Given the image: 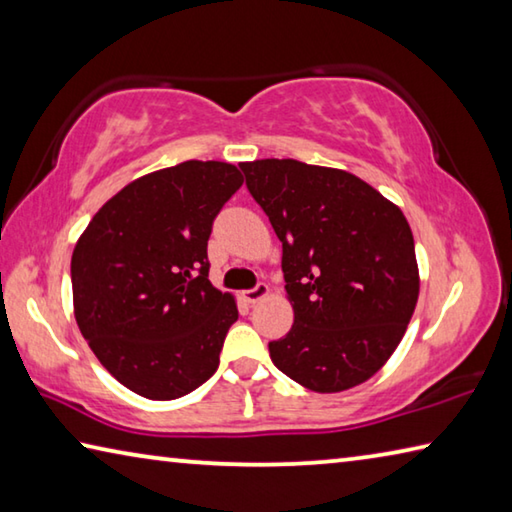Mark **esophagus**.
Segmentation results:
<instances>
[{
    "label": "esophagus",
    "instance_id": "1",
    "mask_svg": "<svg viewBox=\"0 0 512 512\" xmlns=\"http://www.w3.org/2000/svg\"><path fill=\"white\" fill-rule=\"evenodd\" d=\"M241 296H244V300L248 302V305H255V302H259V300H262V298H266V296H268V284L259 282L257 287H253V289L244 291V293H241Z\"/></svg>",
    "mask_w": 512,
    "mask_h": 512
}]
</instances>
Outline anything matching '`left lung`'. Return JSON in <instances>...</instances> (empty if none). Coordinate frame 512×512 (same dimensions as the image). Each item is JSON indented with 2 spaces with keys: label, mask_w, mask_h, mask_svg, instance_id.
<instances>
[{
  "label": "left lung",
  "mask_w": 512,
  "mask_h": 512,
  "mask_svg": "<svg viewBox=\"0 0 512 512\" xmlns=\"http://www.w3.org/2000/svg\"><path fill=\"white\" fill-rule=\"evenodd\" d=\"M239 167L282 241L293 325L268 343L273 363L316 393L363 384L391 359L418 302L409 221L348 171L275 158Z\"/></svg>",
  "instance_id": "8db88e82"
}]
</instances>
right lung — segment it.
Returning a JSON list of instances; mask_svg holds the SVG:
<instances>
[{"label": "right lung", "instance_id": "1", "mask_svg": "<svg viewBox=\"0 0 512 512\" xmlns=\"http://www.w3.org/2000/svg\"><path fill=\"white\" fill-rule=\"evenodd\" d=\"M244 185L235 164L187 160L133 180L92 221L72 255L74 316L119 384L176 400L205 384L239 311L207 280V239Z\"/></svg>", "mask_w": 512, "mask_h": 512}]
</instances>
